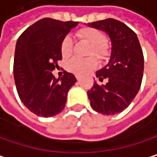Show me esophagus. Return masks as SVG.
<instances>
[{
	"label": "esophagus",
	"mask_w": 157,
	"mask_h": 157,
	"mask_svg": "<svg viewBox=\"0 0 157 157\" xmlns=\"http://www.w3.org/2000/svg\"><path fill=\"white\" fill-rule=\"evenodd\" d=\"M75 77H76V79H77L78 81H80V80H81V76H80V75H78V74H77V75H75Z\"/></svg>",
	"instance_id": "1"
}]
</instances>
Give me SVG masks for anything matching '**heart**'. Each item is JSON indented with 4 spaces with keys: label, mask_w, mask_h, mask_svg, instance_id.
Masks as SVG:
<instances>
[{
    "label": "heart",
    "mask_w": 157,
    "mask_h": 157,
    "mask_svg": "<svg viewBox=\"0 0 157 157\" xmlns=\"http://www.w3.org/2000/svg\"><path fill=\"white\" fill-rule=\"evenodd\" d=\"M78 38L86 40L91 44L89 54H95L99 59H104L109 55V47L105 42V35L98 28L91 26H85L76 31ZM72 39L70 36H65L59 45L60 54L63 58H68L72 53ZM98 65V61L95 57H89L86 59H81L78 57L71 58L66 62V70L71 73L82 75Z\"/></svg>",
    "instance_id": "obj_1"
}]
</instances>
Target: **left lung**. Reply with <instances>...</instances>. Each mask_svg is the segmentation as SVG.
<instances>
[{"label":"left lung","instance_id":"left-lung-1","mask_svg":"<svg viewBox=\"0 0 157 157\" xmlns=\"http://www.w3.org/2000/svg\"><path fill=\"white\" fill-rule=\"evenodd\" d=\"M88 25L105 31L110 37L112 51L108 65L97 71V82L87 96L92 109L104 115L123 111L134 99L142 85L144 54L136 34L122 22L108 18Z\"/></svg>","mask_w":157,"mask_h":157}]
</instances>
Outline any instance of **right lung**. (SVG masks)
<instances>
[{"instance_id": "right-lung-1", "label": "right lung", "mask_w": 157, "mask_h": 157, "mask_svg": "<svg viewBox=\"0 0 157 157\" xmlns=\"http://www.w3.org/2000/svg\"><path fill=\"white\" fill-rule=\"evenodd\" d=\"M78 22L43 18L26 28L19 36L14 53L13 77L21 101L34 114L52 117L65 107L67 94L75 84L72 73L63 71L55 78L52 71L62 59L61 39Z\"/></svg>"}]
</instances>
